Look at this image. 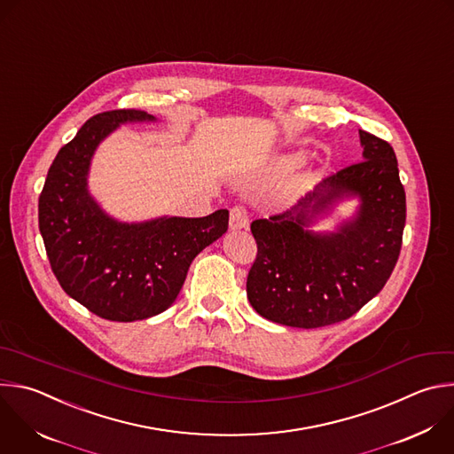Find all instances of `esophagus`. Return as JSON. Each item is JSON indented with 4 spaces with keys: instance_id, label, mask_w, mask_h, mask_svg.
<instances>
[{
    "instance_id": "esophagus-1",
    "label": "esophagus",
    "mask_w": 454,
    "mask_h": 454,
    "mask_svg": "<svg viewBox=\"0 0 454 454\" xmlns=\"http://www.w3.org/2000/svg\"><path fill=\"white\" fill-rule=\"evenodd\" d=\"M247 226H249V215H247L246 207L235 205L230 210V228L231 230H242V228H247Z\"/></svg>"
}]
</instances>
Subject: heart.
I'll use <instances>...</instances> for the list:
<instances>
[{
  "label": "heart",
  "instance_id": "1",
  "mask_svg": "<svg viewBox=\"0 0 454 454\" xmlns=\"http://www.w3.org/2000/svg\"><path fill=\"white\" fill-rule=\"evenodd\" d=\"M299 160H301V159H299V157H286V159H285V162H283V164H285V166H286V168H295V166H297V164H299Z\"/></svg>",
  "mask_w": 454,
  "mask_h": 454
}]
</instances>
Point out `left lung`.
<instances>
[{"mask_svg":"<svg viewBox=\"0 0 454 454\" xmlns=\"http://www.w3.org/2000/svg\"><path fill=\"white\" fill-rule=\"evenodd\" d=\"M364 160L326 176L290 210L251 223L256 258L247 299L265 319L323 328L355 316L385 286L403 244L406 196L392 145L360 129ZM360 195L359 217L332 236L302 228L337 197Z\"/></svg>","mask_w":454,"mask_h":454,"instance_id":"1","label":"left lung"}]
</instances>
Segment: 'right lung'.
I'll return each mask as SVG.
<instances>
[{
	"label": "right lung",
	"instance_id": "right-lung-1",
	"mask_svg": "<svg viewBox=\"0 0 454 454\" xmlns=\"http://www.w3.org/2000/svg\"><path fill=\"white\" fill-rule=\"evenodd\" d=\"M153 119L117 108L92 115L60 147L39 196V230L53 274L89 312L131 323L168 310L192 260L228 230L226 208L207 217H162L122 224L101 212L87 192L96 145L121 122Z\"/></svg>",
	"mask_w": 454,
	"mask_h": 454
}]
</instances>
